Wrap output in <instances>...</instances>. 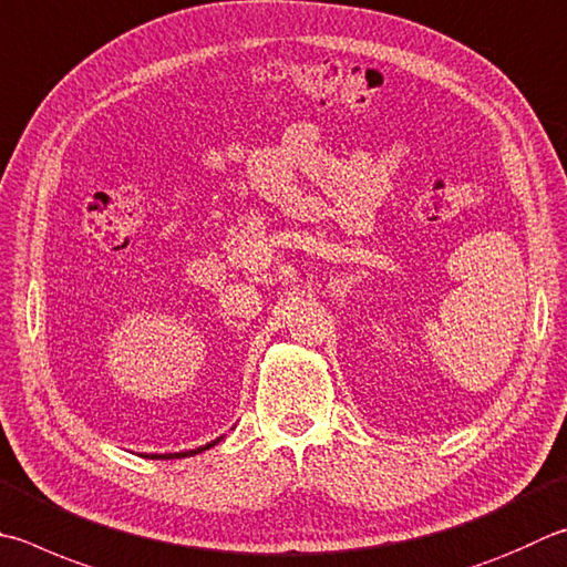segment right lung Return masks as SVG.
Returning a JSON list of instances; mask_svg holds the SVG:
<instances>
[{
    "label": "right lung",
    "instance_id": "1",
    "mask_svg": "<svg viewBox=\"0 0 567 567\" xmlns=\"http://www.w3.org/2000/svg\"><path fill=\"white\" fill-rule=\"evenodd\" d=\"M220 441V439H218ZM218 441H213L208 446H200V449H193V451H181V454H151V458H185V456H193V454H200V451H208L210 446L218 444Z\"/></svg>",
    "mask_w": 567,
    "mask_h": 567
}]
</instances>
